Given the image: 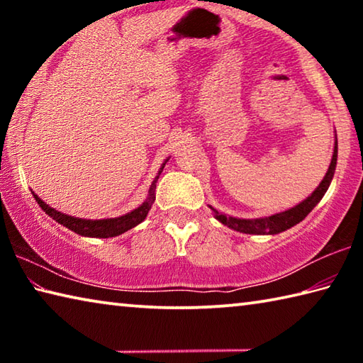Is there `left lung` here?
Returning <instances> with one entry per match:
<instances>
[{
  "label": "left lung",
  "instance_id": "1",
  "mask_svg": "<svg viewBox=\"0 0 363 363\" xmlns=\"http://www.w3.org/2000/svg\"><path fill=\"white\" fill-rule=\"evenodd\" d=\"M336 158H337V140L335 143V150H333V158H331L330 168L325 174L323 181L320 182L314 194L311 196H307L304 201H301L299 205H296L291 210L279 213V214H272L269 218H261V219H237V218H230V216H224V214L216 213V219L220 220L224 225L230 227L233 230L243 232V233H255V235H264V233H280L290 227L296 225L301 223L307 214H309L314 206L322 200V196L327 192V189L330 187V182L333 179L335 174V168H336Z\"/></svg>",
  "mask_w": 363,
  "mask_h": 363
}]
</instances>
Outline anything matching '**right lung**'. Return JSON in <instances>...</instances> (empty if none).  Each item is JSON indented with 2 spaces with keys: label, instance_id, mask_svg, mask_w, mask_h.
Here are the masks:
<instances>
[{
  "label": "right lung",
  "instance_id": "right-lung-1",
  "mask_svg": "<svg viewBox=\"0 0 363 363\" xmlns=\"http://www.w3.org/2000/svg\"><path fill=\"white\" fill-rule=\"evenodd\" d=\"M168 162V160H167ZM167 162L163 163V167L160 168L158 171V176L155 177V181L152 182V187H150V192L149 196H147V200L144 201L143 205L136 210H133L131 213L125 214V216H120V218H113V219H79V218H73V216H67L64 213H59L51 208L49 205H46L45 201L38 196H35V200L38 201V205L43 208V211H46L48 216H51L54 220H57L59 224L65 225L67 229L73 230L78 235H84V237H99V238H108V237H116L120 235V233L126 232L133 229V227H136L139 223H143L145 219L147 213L153 205V201H155V187H157V181L160 174H162V171L164 168V164Z\"/></svg>",
  "mask_w": 363,
  "mask_h": 363
}]
</instances>
